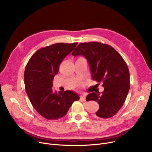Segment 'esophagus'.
<instances>
[{"label":"esophagus","instance_id":"obj_1","mask_svg":"<svg viewBox=\"0 0 152 152\" xmlns=\"http://www.w3.org/2000/svg\"><path fill=\"white\" fill-rule=\"evenodd\" d=\"M80 100L81 102H86V96H85V95H81Z\"/></svg>","mask_w":152,"mask_h":152}]
</instances>
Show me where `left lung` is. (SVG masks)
Masks as SVG:
<instances>
[{"label":"left lung","instance_id":"left-lung-1","mask_svg":"<svg viewBox=\"0 0 152 152\" xmlns=\"http://www.w3.org/2000/svg\"><path fill=\"white\" fill-rule=\"evenodd\" d=\"M82 55L89 63L91 77L102 82L104 91L100 94L90 93L86 100L99 103V109L95 117L109 118L123 107L130 88V75L125 61L114 48L97 42L79 44L72 52Z\"/></svg>","mask_w":152,"mask_h":152}]
</instances>
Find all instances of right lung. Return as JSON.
Listing matches in <instances>:
<instances>
[{"label": "right lung", "instance_id": "obj_1", "mask_svg": "<svg viewBox=\"0 0 152 152\" xmlns=\"http://www.w3.org/2000/svg\"><path fill=\"white\" fill-rule=\"evenodd\" d=\"M77 44L56 43L41 48L32 56L25 68L24 80L26 94L37 112L47 119L63 117L73 102L79 100L73 91L57 93L52 89L60 63Z\"/></svg>", "mask_w": 152, "mask_h": 152}]
</instances>
